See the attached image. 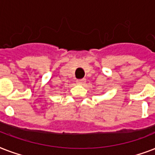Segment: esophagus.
Segmentation results:
<instances>
[{
    "label": "esophagus",
    "mask_w": 155,
    "mask_h": 155,
    "mask_svg": "<svg viewBox=\"0 0 155 155\" xmlns=\"http://www.w3.org/2000/svg\"><path fill=\"white\" fill-rule=\"evenodd\" d=\"M85 82H86V80H85V79H81V80H76V84H80V85L84 84Z\"/></svg>",
    "instance_id": "1"
}]
</instances>
